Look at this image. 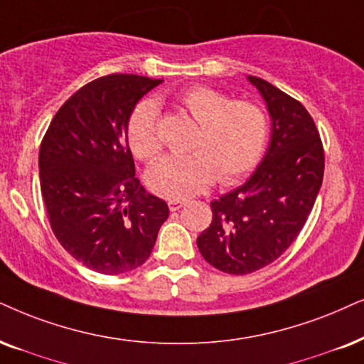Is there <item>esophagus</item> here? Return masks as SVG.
<instances>
[{"mask_svg":"<svg viewBox=\"0 0 364 364\" xmlns=\"http://www.w3.org/2000/svg\"><path fill=\"white\" fill-rule=\"evenodd\" d=\"M185 205H186L185 200H169L168 201V206H169V210H171V211H178L179 208H183Z\"/></svg>","mask_w":364,"mask_h":364,"instance_id":"obj_1","label":"esophagus"}]
</instances>
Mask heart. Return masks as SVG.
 <instances>
[{
	"instance_id": "b5f03b06",
	"label": "heart",
	"mask_w": 364,
	"mask_h": 364,
	"mask_svg": "<svg viewBox=\"0 0 364 364\" xmlns=\"http://www.w3.org/2000/svg\"><path fill=\"white\" fill-rule=\"evenodd\" d=\"M179 102L198 122L190 144L193 153L166 156L149 169L146 181L156 195L185 200L208 190L216 178L222 185H235L259 166L270 129L260 104L233 100L206 85L188 89ZM126 137L137 159L151 163L158 158L163 142L154 100L136 105L129 116Z\"/></svg>"
}]
</instances>
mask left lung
I'll list each match as a JSON object with an SVG mask.
<instances>
[{
    "label": "left lung",
    "instance_id": "1",
    "mask_svg": "<svg viewBox=\"0 0 364 364\" xmlns=\"http://www.w3.org/2000/svg\"><path fill=\"white\" fill-rule=\"evenodd\" d=\"M272 116V137L260 166L245 185L211 201L213 220L198 237L215 269L247 275L277 260L304 228L324 176V148L307 109L259 77Z\"/></svg>",
    "mask_w": 364,
    "mask_h": 364
}]
</instances>
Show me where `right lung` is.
<instances>
[{"label":"right lung","instance_id":"obj_1","mask_svg":"<svg viewBox=\"0 0 364 364\" xmlns=\"http://www.w3.org/2000/svg\"><path fill=\"white\" fill-rule=\"evenodd\" d=\"M161 79L112 73L70 95L40 146V186L55 237L99 274L134 270L149 259L169 208L134 176L126 126Z\"/></svg>","mask_w":364,"mask_h":364}]
</instances>
